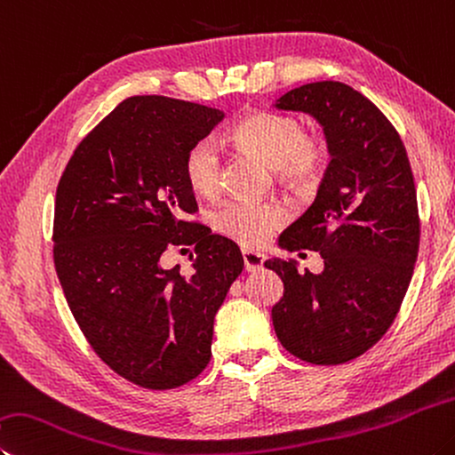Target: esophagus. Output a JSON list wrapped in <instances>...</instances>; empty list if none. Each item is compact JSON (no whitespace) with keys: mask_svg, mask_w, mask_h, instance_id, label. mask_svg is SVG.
I'll return each mask as SVG.
<instances>
[{"mask_svg":"<svg viewBox=\"0 0 455 455\" xmlns=\"http://www.w3.org/2000/svg\"><path fill=\"white\" fill-rule=\"evenodd\" d=\"M243 260H244V268L249 272H256L262 268L264 264V254L260 252H252V251H243Z\"/></svg>","mask_w":455,"mask_h":455,"instance_id":"1","label":"esophagus"}]
</instances>
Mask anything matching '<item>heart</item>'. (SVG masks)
Here are the masks:
<instances>
[{"label": "heart", "instance_id": "1", "mask_svg": "<svg viewBox=\"0 0 455 455\" xmlns=\"http://www.w3.org/2000/svg\"><path fill=\"white\" fill-rule=\"evenodd\" d=\"M228 139L249 148L275 167L278 179L299 188L318 183L326 164V151L318 139L307 135L302 121L291 115L256 111L235 123ZM185 177L195 193L214 196L222 185L220 151L212 139H201L185 155ZM284 209L275 201L235 199L212 214L214 228L244 249H256L284 222Z\"/></svg>", "mask_w": 455, "mask_h": 455}]
</instances>
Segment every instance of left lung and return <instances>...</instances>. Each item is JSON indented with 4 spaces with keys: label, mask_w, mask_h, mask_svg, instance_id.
<instances>
[{
    "label": "left lung",
    "mask_w": 455,
    "mask_h": 455,
    "mask_svg": "<svg viewBox=\"0 0 455 455\" xmlns=\"http://www.w3.org/2000/svg\"><path fill=\"white\" fill-rule=\"evenodd\" d=\"M276 107L312 115L324 127L332 159L312 206L278 241L291 252H320L324 270L300 275L294 260L264 262L284 283L272 324L292 356L318 366L344 364L387 332L414 275V175L398 131L350 85L296 87Z\"/></svg>",
    "instance_id": "obj_1"
}]
</instances>
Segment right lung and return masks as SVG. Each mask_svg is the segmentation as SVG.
Instances as JSON below:
<instances>
[{
    "mask_svg": "<svg viewBox=\"0 0 455 455\" xmlns=\"http://www.w3.org/2000/svg\"><path fill=\"white\" fill-rule=\"evenodd\" d=\"M222 117L180 99L129 97L77 145L57 185L53 262L73 318L107 366L147 390L206 368L214 314L244 267L233 241L183 219L199 211L185 155ZM187 242L192 275L164 271L160 254Z\"/></svg>",
    "mask_w": 455,
    "mask_h": 455,
    "instance_id": "add662e5",
    "label": "right lung"
}]
</instances>
